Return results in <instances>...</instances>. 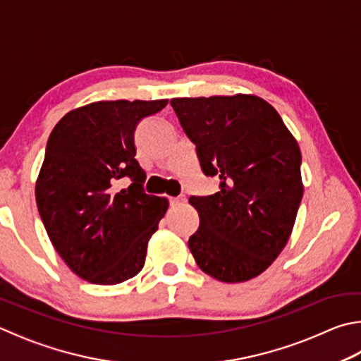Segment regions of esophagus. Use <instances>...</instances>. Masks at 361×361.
<instances>
[{
  "label": "esophagus",
  "mask_w": 361,
  "mask_h": 361,
  "mask_svg": "<svg viewBox=\"0 0 361 361\" xmlns=\"http://www.w3.org/2000/svg\"><path fill=\"white\" fill-rule=\"evenodd\" d=\"M183 202H186V197H185V195H181V197H170V205H172V207L181 205Z\"/></svg>",
  "instance_id": "obj_1"
}]
</instances>
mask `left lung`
I'll return each instance as SVG.
<instances>
[{"label": "left lung", "mask_w": 361, "mask_h": 361, "mask_svg": "<svg viewBox=\"0 0 361 361\" xmlns=\"http://www.w3.org/2000/svg\"><path fill=\"white\" fill-rule=\"evenodd\" d=\"M205 175L221 191L192 197L200 226L188 245L202 271L222 283L264 273L286 247L303 197L301 153L283 118L255 94L173 97Z\"/></svg>", "instance_id": "obj_1"}]
</instances>
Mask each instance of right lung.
<instances>
[{"mask_svg": "<svg viewBox=\"0 0 361 361\" xmlns=\"http://www.w3.org/2000/svg\"><path fill=\"white\" fill-rule=\"evenodd\" d=\"M167 102H91L64 115L49 137L36 180L39 214L64 264L91 284H120L145 265L169 200L143 192L134 130ZM123 176L133 183L118 192Z\"/></svg>", "mask_w": 361, "mask_h": 361, "instance_id": "add662e5", "label": "right lung"}]
</instances>
